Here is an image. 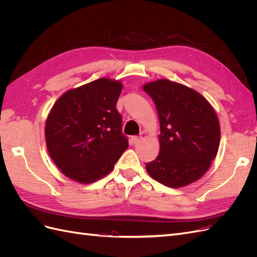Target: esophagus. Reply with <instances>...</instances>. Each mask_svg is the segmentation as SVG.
I'll use <instances>...</instances> for the list:
<instances>
[{
    "label": "esophagus",
    "mask_w": 257,
    "mask_h": 257,
    "mask_svg": "<svg viewBox=\"0 0 257 257\" xmlns=\"http://www.w3.org/2000/svg\"><path fill=\"white\" fill-rule=\"evenodd\" d=\"M142 139V136L139 135V136H132L131 137V139H130V142H131V144L132 145H134V144H136L137 142H139Z\"/></svg>",
    "instance_id": "34e87169"
}]
</instances>
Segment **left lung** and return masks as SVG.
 <instances>
[{"label":"left lung","mask_w":257,"mask_h":257,"mask_svg":"<svg viewBox=\"0 0 257 257\" xmlns=\"http://www.w3.org/2000/svg\"><path fill=\"white\" fill-rule=\"evenodd\" d=\"M157 107L160 153L146 169L168 188H182L203 177L219 150L221 128L208 100L186 85L159 79L144 84Z\"/></svg>","instance_id":"obj_1"}]
</instances>
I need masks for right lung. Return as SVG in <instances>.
<instances>
[{"instance_id":"add662e5","label":"right lung","mask_w":257,"mask_h":257,"mask_svg":"<svg viewBox=\"0 0 257 257\" xmlns=\"http://www.w3.org/2000/svg\"><path fill=\"white\" fill-rule=\"evenodd\" d=\"M122 82L99 78L62 94L47 116L45 139L62 174L89 184L109 174L128 147L116 102Z\"/></svg>"}]
</instances>
